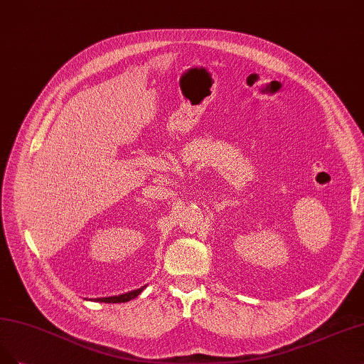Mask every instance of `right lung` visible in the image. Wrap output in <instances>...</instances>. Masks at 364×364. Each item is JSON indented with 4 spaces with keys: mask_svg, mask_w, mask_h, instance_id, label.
<instances>
[{
    "mask_svg": "<svg viewBox=\"0 0 364 364\" xmlns=\"http://www.w3.org/2000/svg\"><path fill=\"white\" fill-rule=\"evenodd\" d=\"M143 289H144V287H140V289L128 292V294H123V295H119V296L96 298L95 301H101V303H127V301H131V299H134L135 296H139V295L143 292Z\"/></svg>",
    "mask_w": 364,
    "mask_h": 364,
    "instance_id": "obj_1",
    "label": "right lung"
}]
</instances>
